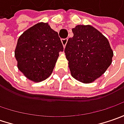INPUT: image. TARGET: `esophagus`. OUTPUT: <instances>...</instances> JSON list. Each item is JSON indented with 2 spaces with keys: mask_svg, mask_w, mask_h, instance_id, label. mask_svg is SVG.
<instances>
[{
  "mask_svg": "<svg viewBox=\"0 0 124 124\" xmlns=\"http://www.w3.org/2000/svg\"><path fill=\"white\" fill-rule=\"evenodd\" d=\"M67 42H68V39H61V43H62V44H63V47H65V45L67 44Z\"/></svg>",
  "mask_w": 124,
  "mask_h": 124,
  "instance_id": "obj_1",
  "label": "esophagus"
}]
</instances>
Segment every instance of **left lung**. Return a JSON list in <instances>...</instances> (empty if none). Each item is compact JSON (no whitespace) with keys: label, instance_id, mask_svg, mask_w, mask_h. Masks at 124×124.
Returning a JSON list of instances; mask_svg holds the SVG:
<instances>
[{"label":"left lung","instance_id":"1","mask_svg":"<svg viewBox=\"0 0 124 124\" xmlns=\"http://www.w3.org/2000/svg\"><path fill=\"white\" fill-rule=\"evenodd\" d=\"M74 36L65 48L72 77L83 83H93L112 63L113 51L108 40L90 25L72 28Z\"/></svg>","mask_w":124,"mask_h":124}]
</instances>
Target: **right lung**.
Masks as SVG:
<instances>
[{
	"label": "right lung",
	"mask_w": 124,
	"mask_h": 124,
	"mask_svg": "<svg viewBox=\"0 0 124 124\" xmlns=\"http://www.w3.org/2000/svg\"><path fill=\"white\" fill-rule=\"evenodd\" d=\"M63 47L47 23H39L25 31L14 51L17 67L25 77L40 82L50 77Z\"/></svg>",
	"instance_id": "right-lung-1"
}]
</instances>
